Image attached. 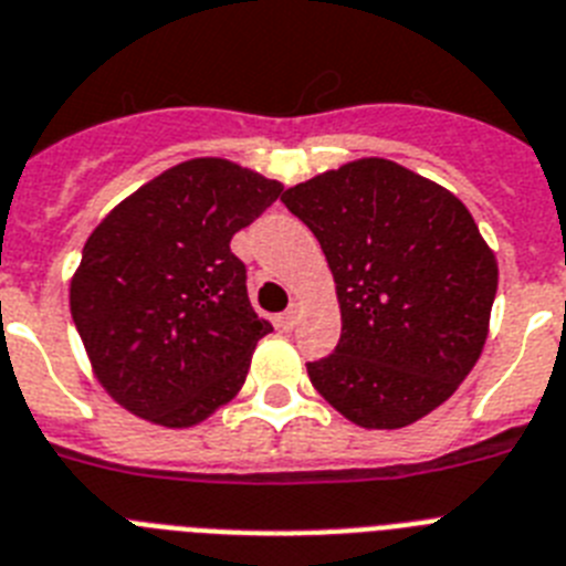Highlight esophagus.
Returning a JSON list of instances; mask_svg holds the SVG:
<instances>
[{
    "label": "esophagus",
    "instance_id": "1",
    "mask_svg": "<svg viewBox=\"0 0 566 566\" xmlns=\"http://www.w3.org/2000/svg\"><path fill=\"white\" fill-rule=\"evenodd\" d=\"M296 311H284V313H279V316H275V325L282 327V331H293V327H296Z\"/></svg>",
    "mask_w": 566,
    "mask_h": 566
}]
</instances>
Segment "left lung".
Masks as SVG:
<instances>
[{"mask_svg":"<svg viewBox=\"0 0 566 566\" xmlns=\"http://www.w3.org/2000/svg\"><path fill=\"white\" fill-rule=\"evenodd\" d=\"M284 207L334 273L342 336L307 363L313 388L363 429H402L472 371L489 334L497 261L449 189L382 158L296 184Z\"/></svg>","mask_w":566,"mask_h":566,"instance_id":"8db88e82","label":"left lung"}]
</instances>
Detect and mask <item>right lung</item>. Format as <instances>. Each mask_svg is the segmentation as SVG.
Returning <instances> with one entry per match:
<instances>
[{
  "label": "right lung",
  "instance_id": "1",
  "mask_svg": "<svg viewBox=\"0 0 566 566\" xmlns=\"http://www.w3.org/2000/svg\"><path fill=\"white\" fill-rule=\"evenodd\" d=\"M221 158L166 169L117 203L83 247L71 316L99 386L166 429L207 420L244 386L273 331L247 296L232 235L282 195Z\"/></svg>",
  "mask_w": 566,
  "mask_h": 566
}]
</instances>
